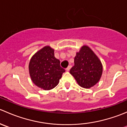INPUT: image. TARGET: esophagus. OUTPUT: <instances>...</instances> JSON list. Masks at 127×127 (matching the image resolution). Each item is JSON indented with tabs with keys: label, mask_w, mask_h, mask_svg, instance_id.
<instances>
[{
	"label": "esophagus",
	"mask_w": 127,
	"mask_h": 127,
	"mask_svg": "<svg viewBox=\"0 0 127 127\" xmlns=\"http://www.w3.org/2000/svg\"><path fill=\"white\" fill-rule=\"evenodd\" d=\"M71 66H69L68 67H67V68L66 69V71H69V70H70V69H71Z\"/></svg>",
	"instance_id": "obj_1"
}]
</instances>
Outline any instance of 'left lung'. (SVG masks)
<instances>
[{"label": "left lung", "mask_w": 127, "mask_h": 127, "mask_svg": "<svg viewBox=\"0 0 127 127\" xmlns=\"http://www.w3.org/2000/svg\"><path fill=\"white\" fill-rule=\"evenodd\" d=\"M103 73L101 62L94 52L84 45L74 58V66L70 70L80 87L90 88L99 82Z\"/></svg>", "instance_id": "1"}]
</instances>
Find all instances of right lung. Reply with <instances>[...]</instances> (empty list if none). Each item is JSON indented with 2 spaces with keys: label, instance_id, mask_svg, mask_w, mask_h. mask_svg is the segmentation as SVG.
<instances>
[{
  "label": "right lung",
  "instance_id": "obj_1",
  "mask_svg": "<svg viewBox=\"0 0 127 127\" xmlns=\"http://www.w3.org/2000/svg\"><path fill=\"white\" fill-rule=\"evenodd\" d=\"M29 71L32 81L38 87L49 90L58 84L65 70L55 57L54 50L45 46L31 58Z\"/></svg>",
  "mask_w": 127,
  "mask_h": 127
}]
</instances>
